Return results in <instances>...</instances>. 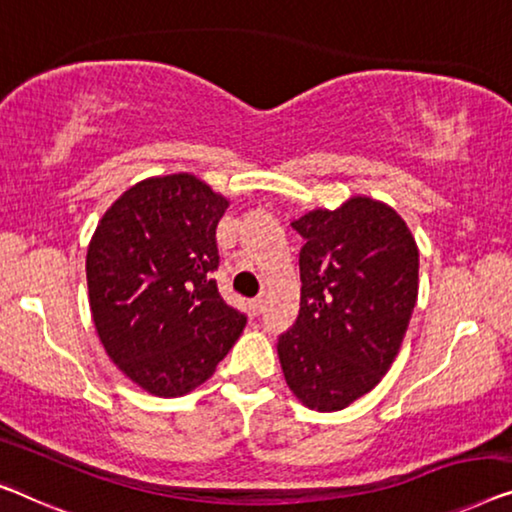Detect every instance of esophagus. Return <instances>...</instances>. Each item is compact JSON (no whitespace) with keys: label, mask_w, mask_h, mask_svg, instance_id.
I'll use <instances>...</instances> for the list:
<instances>
[{"label":"esophagus","mask_w":512,"mask_h":512,"mask_svg":"<svg viewBox=\"0 0 512 512\" xmlns=\"http://www.w3.org/2000/svg\"><path fill=\"white\" fill-rule=\"evenodd\" d=\"M249 307H251V311H254V314H261V311L265 309V298H263V295H256V298L249 302Z\"/></svg>","instance_id":"esophagus-1"}]
</instances>
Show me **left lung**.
<instances>
[{
	"instance_id": "obj_1",
	"label": "left lung",
	"mask_w": 512,
	"mask_h": 512,
	"mask_svg": "<svg viewBox=\"0 0 512 512\" xmlns=\"http://www.w3.org/2000/svg\"><path fill=\"white\" fill-rule=\"evenodd\" d=\"M300 314L277 339L286 383L302 404L339 411L383 379L418 300V247L404 219L372 198L293 221Z\"/></svg>"
}]
</instances>
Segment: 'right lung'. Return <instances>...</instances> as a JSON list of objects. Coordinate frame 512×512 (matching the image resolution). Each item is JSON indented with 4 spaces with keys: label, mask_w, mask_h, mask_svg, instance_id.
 Here are the masks:
<instances>
[{
    "label": "right lung",
    "mask_w": 512,
    "mask_h": 512,
    "mask_svg": "<svg viewBox=\"0 0 512 512\" xmlns=\"http://www.w3.org/2000/svg\"><path fill=\"white\" fill-rule=\"evenodd\" d=\"M226 207L205 182L177 173L124 191L96 226L85 265L96 332L152 395H187L210 379L247 325L212 279Z\"/></svg>",
    "instance_id": "right-lung-1"
}]
</instances>
